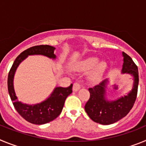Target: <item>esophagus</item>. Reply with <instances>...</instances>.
Masks as SVG:
<instances>
[{
    "mask_svg": "<svg viewBox=\"0 0 146 146\" xmlns=\"http://www.w3.org/2000/svg\"><path fill=\"white\" fill-rule=\"evenodd\" d=\"M80 87H81V86H80V82H75L74 83V85H73V91H77L80 88Z\"/></svg>",
    "mask_w": 146,
    "mask_h": 146,
    "instance_id": "esophagus-1",
    "label": "esophagus"
}]
</instances>
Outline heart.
I'll list each match as a JSON object with an SVG mask.
<instances>
[{
	"instance_id": "b5f03b06",
	"label": "heart",
	"mask_w": 146,
	"mask_h": 146,
	"mask_svg": "<svg viewBox=\"0 0 146 146\" xmlns=\"http://www.w3.org/2000/svg\"><path fill=\"white\" fill-rule=\"evenodd\" d=\"M98 63H99V60L97 58H91L88 59L86 61L83 62V64L80 66L81 70L84 71V72L91 70L95 67L97 66L91 72V75H90V80L93 82H96V81L99 80L102 76L105 69H106V64L102 63V64H99L97 65Z\"/></svg>"
}]
</instances>
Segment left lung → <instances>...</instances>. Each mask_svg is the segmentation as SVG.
I'll return each mask as SVG.
<instances>
[{
	"label": "left lung",
	"mask_w": 146,
	"mask_h": 146,
	"mask_svg": "<svg viewBox=\"0 0 146 146\" xmlns=\"http://www.w3.org/2000/svg\"><path fill=\"white\" fill-rule=\"evenodd\" d=\"M123 72L134 76L133 88L127 96L116 101H107L104 97L107 80L88 88L90 98L85 105V110L92 121L103 125L115 123L125 117L133 107L137 95L138 69L130 56L123 52Z\"/></svg>",
	"instance_id": "8db88e82"
}]
</instances>
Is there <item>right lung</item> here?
<instances>
[{"mask_svg": "<svg viewBox=\"0 0 146 146\" xmlns=\"http://www.w3.org/2000/svg\"><path fill=\"white\" fill-rule=\"evenodd\" d=\"M54 50L55 47L50 45H37L30 47L18 55L9 72L8 91L13 105L24 119L33 124H44L53 121L58 116L64 108L66 99L72 93V84L67 88H55L51 96L47 100L40 104L28 105L17 100L13 86V78L18 65L26 58L28 55H43L50 58H55Z\"/></svg>", "mask_w": 146, "mask_h": 146, "instance_id": "1", "label": "right lung"}]
</instances>
